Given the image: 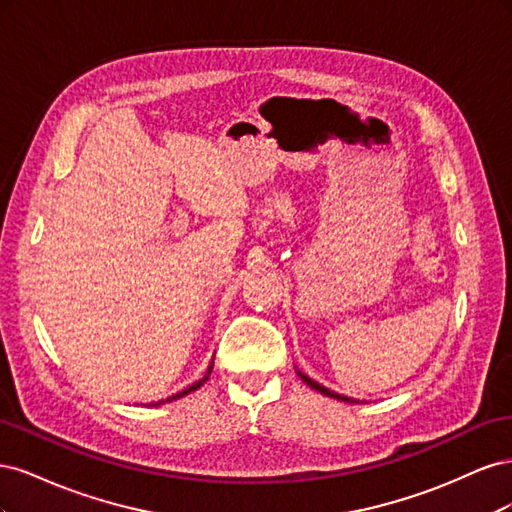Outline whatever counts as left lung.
Returning <instances> with one entry per match:
<instances>
[{
    "label": "left lung",
    "mask_w": 512,
    "mask_h": 512,
    "mask_svg": "<svg viewBox=\"0 0 512 512\" xmlns=\"http://www.w3.org/2000/svg\"><path fill=\"white\" fill-rule=\"evenodd\" d=\"M297 376L307 384V386H312L314 391H318V393H322V395H327V397H333V399H339V401H348V404H359V401L356 399H350V397H346V395H339V393H333V391H329V389H324L322 384H318L316 380H312L309 376H305V374H301V371H297Z\"/></svg>",
    "instance_id": "1"
}]
</instances>
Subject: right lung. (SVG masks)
Returning <instances> with one entry per match:
<instances>
[{"mask_svg": "<svg viewBox=\"0 0 512 512\" xmlns=\"http://www.w3.org/2000/svg\"><path fill=\"white\" fill-rule=\"evenodd\" d=\"M211 369H213V365H209L205 378H200L198 382H194L192 386H188V389H185V391L175 393V395H170V397H166V399H160V401H156V404H149V406H162V404H168V401H175V399H179V397H183V395H188V393H192V391H198L200 386H203V384L209 380V376H211Z\"/></svg>", "mask_w": 512, "mask_h": 512, "instance_id": "obj_1", "label": "right lung"}]
</instances>
